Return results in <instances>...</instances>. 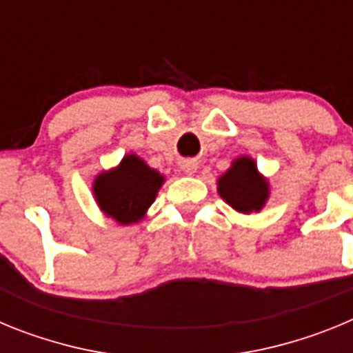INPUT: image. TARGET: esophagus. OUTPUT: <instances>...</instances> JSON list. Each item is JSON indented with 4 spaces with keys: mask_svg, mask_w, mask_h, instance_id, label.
Here are the masks:
<instances>
[{
    "mask_svg": "<svg viewBox=\"0 0 353 353\" xmlns=\"http://www.w3.org/2000/svg\"><path fill=\"white\" fill-rule=\"evenodd\" d=\"M180 168H182V171L185 174H194L196 170H198V162L192 161V159H187V161H182Z\"/></svg>",
    "mask_w": 353,
    "mask_h": 353,
    "instance_id": "esophagus-1",
    "label": "esophagus"
}]
</instances>
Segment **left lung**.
Returning a JSON list of instances; mask_svg holds the SVG:
<instances>
[{
    "instance_id": "8db88e82",
    "label": "left lung",
    "mask_w": 353,
    "mask_h": 353,
    "mask_svg": "<svg viewBox=\"0 0 353 353\" xmlns=\"http://www.w3.org/2000/svg\"><path fill=\"white\" fill-rule=\"evenodd\" d=\"M217 192L240 214L260 212L269 199V182L258 173L256 162L248 155L235 159L217 180Z\"/></svg>"
}]
</instances>
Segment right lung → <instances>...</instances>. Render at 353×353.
<instances>
[{"mask_svg":"<svg viewBox=\"0 0 353 353\" xmlns=\"http://www.w3.org/2000/svg\"><path fill=\"white\" fill-rule=\"evenodd\" d=\"M164 176L138 155H125L117 168L102 171L93 182L97 205L118 224L141 221L155 201Z\"/></svg>","mask_w":353,"mask_h":353,"instance_id":"add662e5","label":"right lung"}]
</instances>
